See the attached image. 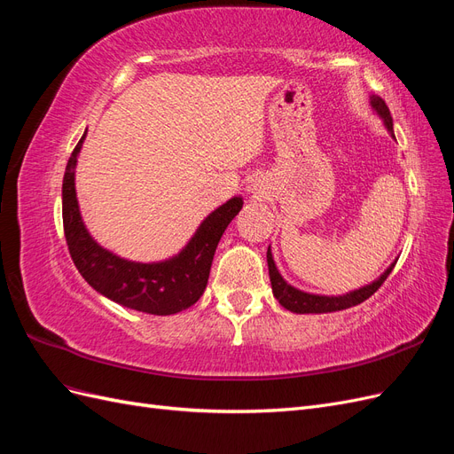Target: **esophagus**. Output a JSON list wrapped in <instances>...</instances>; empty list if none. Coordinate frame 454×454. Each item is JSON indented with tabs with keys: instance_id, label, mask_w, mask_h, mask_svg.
<instances>
[{
	"instance_id": "1",
	"label": "esophagus",
	"mask_w": 454,
	"mask_h": 454,
	"mask_svg": "<svg viewBox=\"0 0 454 454\" xmlns=\"http://www.w3.org/2000/svg\"><path fill=\"white\" fill-rule=\"evenodd\" d=\"M255 187H257V185H254V189H255Z\"/></svg>"
}]
</instances>
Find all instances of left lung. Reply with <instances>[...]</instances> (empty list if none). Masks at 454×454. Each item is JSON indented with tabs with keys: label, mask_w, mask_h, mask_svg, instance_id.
Listing matches in <instances>:
<instances>
[{
	"label": "left lung",
	"mask_w": 454,
	"mask_h": 454,
	"mask_svg": "<svg viewBox=\"0 0 454 454\" xmlns=\"http://www.w3.org/2000/svg\"><path fill=\"white\" fill-rule=\"evenodd\" d=\"M369 106L375 112V115H379V119L382 121L384 129H387L390 132L392 138L395 140L394 122H392V115H390L388 106L384 104V100L379 98V96H375V94L369 96ZM395 261L388 265V269L384 270L379 278H375L373 282H369V284L358 287V290H352V292H347V294H342V295H320V294L303 292V290H299V287L287 284L286 278L280 274L277 263H274L270 246L267 248V265H269V277H270L272 294H274V297L278 299V303L286 310L295 312V314L337 312V310H345V309H350V307H356V305L364 303V301L373 295L380 287V284L388 278V274L392 272Z\"/></svg>",
	"instance_id": "1"
}]
</instances>
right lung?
Returning <instances> with one entry per match:
<instances>
[{"mask_svg": "<svg viewBox=\"0 0 454 454\" xmlns=\"http://www.w3.org/2000/svg\"><path fill=\"white\" fill-rule=\"evenodd\" d=\"M87 132L81 136L67 160L62 182V219L67 250L89 286L127 309L168 316L195 305L206 290L217 242L227 225L242 210L244 199L235 195L206 215L193 237L172 257L151 261L125 259L104 248L89 232L75 193V168Z\"/></svg>", "mask_w": 454, "mask_h": 454, "instance_id": "1", "label": "right lung"}]
</instances>
